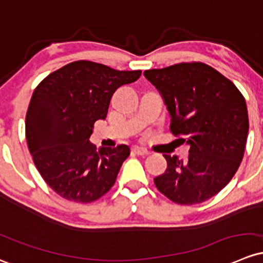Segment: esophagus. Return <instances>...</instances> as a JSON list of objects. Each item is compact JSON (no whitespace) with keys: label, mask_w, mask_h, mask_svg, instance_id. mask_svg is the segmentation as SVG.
Returning a JSON list of instances; mask_svg holds the SVG:
<instances>
[{"label":"esophagus","mask_w":263,"mask_h":263,"mask_svg":"<svg viewBox=\"0 0 263 263\" xmlns=\"http://www.w3.org/2000/svg\"><path fill=\"white\" fill-rule=\"evenodd\" d=\"M131 151H132V154L139 155V156H146V155L150 154V153H148L147 150H146V148H142V147H136V146H135V147H132V148H131Z\"/></svg>","instance_id":"1"}]
</instances>
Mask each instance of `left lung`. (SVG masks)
<instances>
[{"instance_id":"left-lung-1","label":"left lung","mask_w":263,"mask_h":263,"mask_svg":"<svg viewBox=\"0 0 263 263\" xmlns=\"http://www.w3.org/2000/svg\"><path fill=\"white\" fill-rule=\"evenodd\" d=\"M170 113V131L190 146L187 160L164 155L167 167L157 190L180 205L203 203L238 170L248 135V112L238 88L212 66L179 63L143 73Z\"/></svg>"}]
</instances>
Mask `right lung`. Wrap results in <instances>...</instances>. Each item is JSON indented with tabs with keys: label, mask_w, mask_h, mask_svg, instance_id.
<instances>
[{
	"label": "right lung",
	"mask_w": 263,
	"mask_h": 263,
	"mask_svg": "<svg viewBox=\"0 0 263 263\" xmlns=\"http://www.w3.org/2000/svg\"><path fill=\"white\" fill-rule=\"evenodd\" d=\"M140 76L141 70L79 60L52 71L35 88L25 122L27 146L41 178L58 195L87 204L115 185L129 147L97 153L89 137L96 121L107 117L113 93Z\"/></svg>",
	"instance_id": "1"
}]
</instances>
